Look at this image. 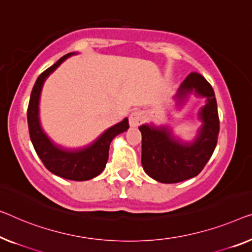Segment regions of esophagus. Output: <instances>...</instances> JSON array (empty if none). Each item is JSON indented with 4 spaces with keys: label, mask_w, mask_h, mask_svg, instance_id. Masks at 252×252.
<instances>
[{
    "label": "esophagus",
    "mask_w": 252,
    "mask_h": 252,
    "mask_svg": "<svg viewBox=\"0 0 252 252\" xmlns=\"http://www.w3.org/2000/svg\"><path fill=\"white\" fill-rule=\"evenodd\" d=\"M142 114L139 111H134L129 116V123L131 126H137L141 123L142 121Z\"/></svg>",
    "instance_id": "1"
}]
</instances>
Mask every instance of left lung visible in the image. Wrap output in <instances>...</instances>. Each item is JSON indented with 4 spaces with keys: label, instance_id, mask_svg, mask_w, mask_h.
<instances>
[{
    "label": "left lung",
    "instance_id": "left-lung-1",
    "mask_svg": "<svg viewBox=\"0 0 252 252\" xmlns=\"http://www.w3.org/2000/svg\"><path fill=\"white\" fill-rule=\"evenodd\" d=\"M191 96L205 98V105L197 113L201 125L192 140H183L168 126L146 123L139 126L142 167L160 183H178L197 176L215 150L220 132L215 93L209 82L196 72L190 73L179 87L174 96L176 106Z\"/></svg>",
    "mask_w": 252,
    "mask_h": 252
}]
</instances>
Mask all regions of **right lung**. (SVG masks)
<instances>
[{"instance_id": "add662e5", "label": "right lung", "mask_w": 252, "mask_h": 252, "mask_svg": "<svg viewBox=\"0 0 252 252\" xmlns=\"http://www.w3.org/2000/svg\"><path fill=\"white\" fill-rule=\"evenodd\" d=\"M76 54L78 53L72 52L62 56L55 64L45 70L37 78L30 94L27 119L30 140L45 167L60 178L72 181H87L102 173L106 166L108 149L112 140L118 134L129 129V121L126 118L121 122L105 130L87 146L79 148L63 147L47 136L40 123L39 116V102L44 82L67 58Z\"/></svg>"}]
</instances>
